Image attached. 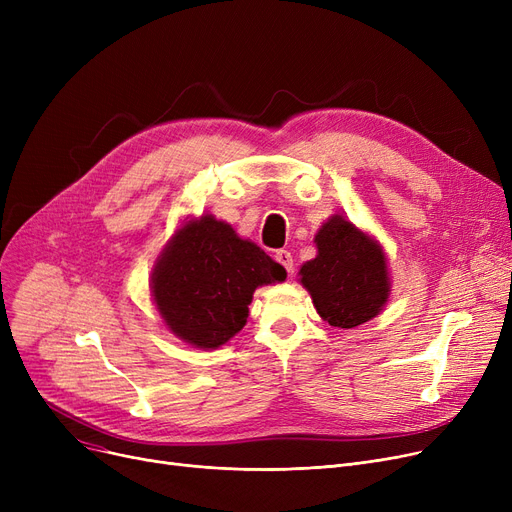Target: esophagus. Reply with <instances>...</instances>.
<instances>
[{
  "mask_svg": "<svg viewBox=\"0 0 512 512\" xmlns=\"http://www.w3.org/2000/svg\"><path fill=\"white\" fill-rule=\"evenodd\" d=\"M274 259L284 267V270L288 272V276L292 274V255L288 253V251H284V249H280V251H276V255H274Z\"/></svg>",
  "mask_w": 512,
  "mask_h": 512,
  "instance_id": "34e87169",
  "label": "esophagus"
}]
</instances>
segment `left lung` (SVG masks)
<instances>
[{
  "mask_svg": "<svg viewBox=\"0 0 512 512\" xmlns=\"http://www.w3.org/2000/svg\"><path fill=\"white\" fill-rule=\"evenodd\" d=\"M317 255L303 263L299 280L309 290L321 319L351 330L380 315L390 297L384 249L342 215L315 234Z\"/></svg>",
  "mask_w": 512,
  "mask_h": 512,
  "instance_id": "8db88e82",
  "label": "left lung"
}]
</instances>
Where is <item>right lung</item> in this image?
Masks as SVG:
<instances>
[{"label": "right lung", "mask_w": 512, "mask_h": 512, "mask_svg": "<svg viewBox=\"0 0 512 512\" xmlns=\"http://www.w3.org/2000/svg\"><path fill=\"white\" fill-rule=\"evenodd\" d=\"M284 278L280 263L207 213L178 228L161 251L151 294L172 334L209 351L247 324L255 288Z\"/></svg>", "instance_id": "1"}]
</instances>
